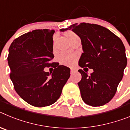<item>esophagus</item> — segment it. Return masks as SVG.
Segmentation results:
<instances>
[{"label":"esophagus","mask_w":130,"mask_h":130,"mask_svg":"<svg viewBox=\"0 0 130 130\" xmlns=\"http://www.w3.org/2000/svg\"><path fill=\"white\" fill-rule=\"evenodd\" d=\"M74 72H75V70H74L73 69L71 68L70 69V73H71V74H73V73H74Z\"/></svg>","instance_id":"1"}]
</instances>
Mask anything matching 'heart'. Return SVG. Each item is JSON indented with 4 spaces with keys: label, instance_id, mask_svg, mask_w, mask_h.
Here are the masks:
<instances>
[{
    "label": "heart",
    "instance_id": "obj_1",
    "mask_svg": "<svg viewBox=\"0 0 130 130\" xmlns=\"http://www.w3.org/2000/svg\"><path fill=\"white\" fill-rule=\"evenodd\" d=\"M67 36L69 40L73 38L77 37V35L73 32H67ZM58 60L60 64L66 66H70L75 62L76 60V56L74 54L68 52H61L58 55Z\"/></svg>",
    "mask_w": 130,
    "mask_h": 130
}]
</instances>
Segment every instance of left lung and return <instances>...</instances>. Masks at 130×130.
Wrapping results in <instances>:
<instances>
[{
  "instance_id": "obj_1",
  "label": "left lung",
  "mask_w": 130,
  "mask_h": 130,
  "mask_svg": "<svg viewBox=\"0 0 130 130\" xmlns=\"http://www.w3.org/2000/svg\"><path fill=\"white\" fill-rule=\"evenodd\" d=\"M72 30L81 40L83 53L81 68L92 69L88 75L83 70L78 83L84 102L93 107L107 104L114 97L127 65L126 50L122 40L111 30L96 24H73L60 30Z\"/></svg>"
}]
</instances>
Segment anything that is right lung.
<instances>
[{"label": "right lung", "mask_w": 130, "mask_h": 130, "mask_svg": "<svg viewBox=\"0 0 130 130\" xmlns=\"http://www.w3.org/2000/svg\"><path fill=\"white\" fill-rule=\"evenodd\" d=\"M54 32V30H34L15 39L9 47L8 62L15 90L38 107L57 102L70 76L69 68L52 62ZM51 66L53 73L43 71Z\"/></svg>", "instance_id": "right-lung-1"}]
</instances>
